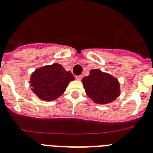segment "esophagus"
Instances as JSON below:
<instances>
[{"label":"esophagus","instance_id":"34e87169","mask_svg":"<svg viewBox=\"0 0 153 153\" xmlns=\"http://www.w3.org/2000/svg\"><path fill=\"white\" fill-rule=\"evenodd\" d=\"M82 78H83V76L82 75L76 76V79H77V80H81V79H82Z\"/></svg>","mask_w":153,"mask_h":153}]
</instances>
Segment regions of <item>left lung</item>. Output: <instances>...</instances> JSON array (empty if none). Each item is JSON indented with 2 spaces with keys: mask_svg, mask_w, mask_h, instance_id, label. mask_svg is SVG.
<instances>
[{
  "mask_svg": "<svg viewBox=\"0 0 153 153\" xmlns=\"http://www.w3.org/2000/svg\"><path fill=\"white\" fill-rule=\"evenodd\" d=\"M86 95L97 104H108L120 95L118 79L98 69H92L90 75L82 79Z\"/></svg>",
  "mask_w": 153,
  "mask_h": 153,
  "instance_id": "1",
  "label": "left lung"
}]
</instances>
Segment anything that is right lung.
Listing matches in <instances>:
<instances>
[{
    "label": "right lung",
    "instance_id": "1",
    "mask_svg": "<svg viewBox=\"0 0 153 153\" xmlns=\"http://www.w3.org/2000/svg\"><path fill=\"white\" fill-rule=\"evenodd\" d=\"M74 75L57 63L39 67L30 76L29 83L31 90L44 101L55 100L65 92Z\"/></svg>",
    "mask_w": 153,
    "mask_h": 153
}]
</instances>
